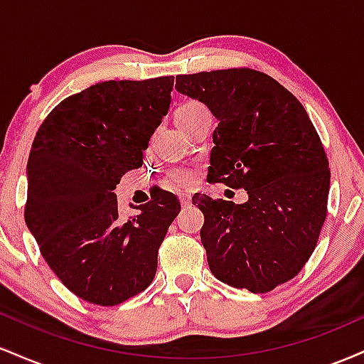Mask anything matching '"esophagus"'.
Masks as SVG:
<instances>
[{"label": "esophagus", "mask_w": 364, "mask_h": 364, "mask_svg": "<svg viewBox=\"0 0 364 364\" xmlns=\"http://www.w3.org/2000/svg\"><path fill=\"white\" fill-rule=\"evenodd\" d=\"M179 200H181L183 207H190V203H191V196L190 195L181 193V195H179Z\"/></svg>", "instance_id": "1"}]
</instances>
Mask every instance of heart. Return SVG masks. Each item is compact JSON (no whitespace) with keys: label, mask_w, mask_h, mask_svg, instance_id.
<instances>
[{"label":"heart","mask_w":364,"mask_h":364,"mask_svg":"<svg viewBox=\"0 0 364 364\" xmlns=\"http://www.w3.org/2000/svg\"><path fill=\"white\" fill-rule=\"evenodd\" d=\"M200 107H203L200 102H186V104H183V106L176 111V116L186 114V112H191V111H196V109H200ZM193 178H195V171L188 169V168H174V169H171L169 174H168L169 183L173 186H186L188 183L193 181Z\"/></svg>","instance_id":"1"}]
</instances>
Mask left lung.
Returning <instances> with one entry per match:
<instances>
[{"label": "left lung", "mask_w": 364, "mask_h": 364, "mask_svg": "<svg viewBox=\"0 0 364 364\" xmlns=\"http://www.w3.org/2000/svg\"><path fill=\"white\" fill-rule=\"evenodd\" d=\"M219 124L207 179L243 188L245 203L196 193L212 274L237 289L269 292L311 257L327 217L328 159L306 109L269 75L229 68L176 77Z\"/></svg>", "instance_id": "left-lung-1"}]
</instances>
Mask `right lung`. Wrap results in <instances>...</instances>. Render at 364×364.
Returning <instances> with one entry per match:
<instances>
[{"instance_id":"1","label":"right lung","mask_w":364,"mask_h":364,"mask_svg":"<svg viewBox=\"0 0 364 364\" xmlns=\"http://www.w3.org/2000/svg\"><path fill=\"white\" fill-rule=\"evenodd\" d=\"M173 83H95L58 104L36 133L25 223L58 279L92 304L114 306L147 289L159 246L181 210L176 195L161 190L123 220L114 195L121 176L144 164Z\"/></svg>"}]
</instances>
